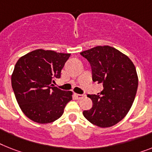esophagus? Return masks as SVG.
I'll return each mask as SVG.
<instances>
[{"label":"esophagus","mask_w":152,"mask_h":152,"mask_svg":"<svg viewBox=\"0 0 152 152\" xmlns=\"http://www.w3.org/2000/svg\"><path fill=\"white\" fill-rule=\"evenodd\" d=\"M74 96H75V97L77 99H82V98L84 97L83 95H81V94H77V93L74 94Z\"/></svg>","instance_id":"obj_1"}]
</instances>
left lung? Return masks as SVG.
<instances>
[{
  "mask_svg": "<svg viewBox=\"0 0 152 152\" xmlns=\"http://www.w3.org/2000/svg\"><path fill=\"white\" fill-rule=\"evenodd\" d=\"M80 54L90 63L92 81L102 83L99 95H88L92 107L83 111L91 124L106 128L114 126L126 116L136 96L138 77L130 58L110 46H98Z\"/></svg>",
  "mask_w": 152,
  "mask_h": 152,
  "instance_id": "left-lung-1",
  "label": "left lung"
}]
</instances>
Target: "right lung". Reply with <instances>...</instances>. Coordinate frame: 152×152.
<instances>
[{"instance_id": "1", "label": "right lung", "mask_w": 152, "mask_h": 152, "mask_svg": "<svg viewBox=\"0 0 152 152\" xmlns=\"http://www.w3.org/2000/svg\"><path fill=\"white\" fill-rule=\"evenodd\" d=\"M70 53L38 49L18 59L11 75L16 100L28 118L38 124H50L64 113L72 91H63L53 83L60 78Z\"/></svg>"}]
</instances>
